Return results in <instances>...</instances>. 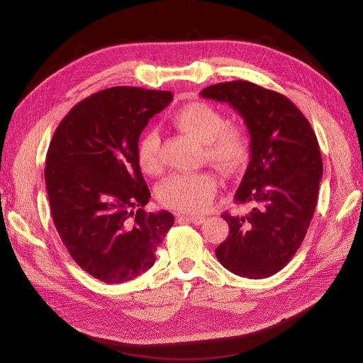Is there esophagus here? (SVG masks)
I'll return each mask as SVG.
<instances>
[{
	"mask_svg": "<svg viewBox=\"0 0 363 363\" xmlns=\"http://www.w3.org/2000/svg\"><path fill=\"white\" fill-rule=\"evenodd\" d=\"M177 216H178V219H188L194 225H201L203 222H206L204 216H193V215H184V213H177Z\"/></svg>",
	"mask_w": 363,
	"mask_h": 363,
	"instance_id": "obj_1",
	"label": "esophagus"
}]
</instances>
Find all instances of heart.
I'll return each mask as SVG.
<instances>
[{
  "label": "heart",
  "instance_id": "b5f03b06",
  "mask_svg": "<svg viewBox=\"0 0 363 363\" xmlns=\"http://www.w3.org/2000/svg\"><path fill=\"white\" fill-rule=\"evenodd\" d=\"M174 125L185 135L204 144L206 159L226 175L240 172L250 157V140L245 128L225 123L223 114L203 101L189 103L174 114ZM138 163L147 174H157L162 167L160 137L156 129L144 132L138 143ZM218 181L212 174L172 175L159 186L163 206L186 213H200L212 203Z\"/></svg>",
  "mask_w": 363,
  "mask_h": 363
}]
</instances>
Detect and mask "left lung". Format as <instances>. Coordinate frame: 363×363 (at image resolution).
Returning <instances> with one entry per match:
<instances>
[{
	"label": "left lung",
	"mask_w": 363,
	"mask_h": 363,
	"mask_svg": "<svg viewBox=\"0 0 363 363\" xmlns=\"http://www.w3.org/2000/svg\"><path fill=\"white\" fill-rule=\"evenodd\" d=\"M200 95L230 104L250 133V163L234 199L252 211L222 215L230 234L216 257L235 275L268 278L291 260L313 218L322 179L316 135L287 97L249 81L211 85Z\"/></svg>",
	"instance_id": "8db88e82"
}]
</instances>
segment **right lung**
I'll list each match as a JSON object with an SVG mask.
<instances>
[{
    "label": "right lung",
    "instance_id": "1",
    "mask_svg": "<svg viewBox=\"0 0 363 363\" xmlns=\"http://www.w3.org/2000/svg\"><path fill=\"white\" fill-rule=\"evenodd\" d=\"M170 91L114 86L76 104L47 151L51 215L72 259L106 284L130 281L156 262L174 215L145 212L138 141Z\"/></svg>",
    "mask_w": 363,
    "mask_h": 363
}]
</instances>
